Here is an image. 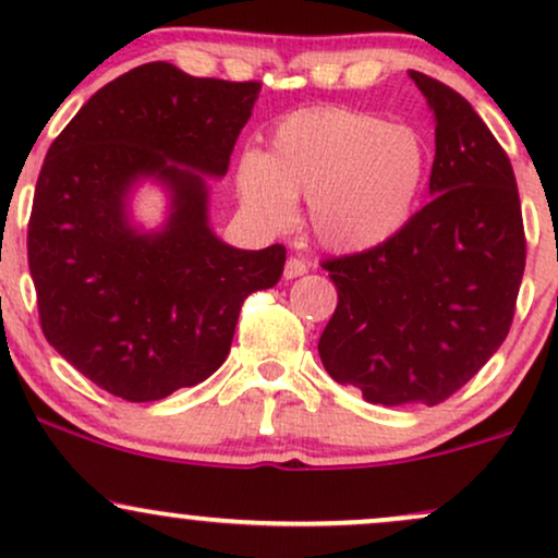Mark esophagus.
I'll return each mask as SVG.
<instances>
[{
    "instance_id": "esophagus-1",
    "label": "esophagus",
    "mask_w": 558,
    "mask_h": 558,
    "mask_svg": "<svg viewBox=\"0 0 558 558\" xmlns=\"http://www.w3.org/2000/svg\"><path fill=\"white\" fill-rule=\"evenodd\" d=\"M310 272V262H304L301 257H291L286 262V280H293V278H301V275Z\"/></svg>"
}]
</instances>
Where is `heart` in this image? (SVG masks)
I'll list each match as a JSON object with an SVG mask.
<instances>
[{"label":"heart","mask_w":558,"mask_h":558,"mask_svg":"<svg viewBox=\"0 0 558 558\" xmlns=\"http://www.w3.org/2000/svg\"><path fill=\"white\" fill-rule=\"evenodd\" d=\"M427 146L414 128L351 107L301 110L275 128L270 155L239 162V194L267 228L310 202V226L325 246L356 252L388 241L412 220L427 181Z\"/></svg>","instance_id":"heart-1"}]
</instances>
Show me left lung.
<instances>
[{
	"label": "left lung",
	"mask_w": 558,
	"mask_h": 558,
	"mask_svg": "<svg viewBox=\"0 0 558 558\" xmlns=\"http://www.w3.org/2000/svg\"><path fill=\"white\" fill-rule=\"evenodd\" d=\"M409 75L435 114L433 198L388 241L323 262L338 306L319 360L383 407H433L480 373L509 336L527 254L501 144L462 94Z\"/></svg>",
	"instance_id": "1"
}]
</instances>
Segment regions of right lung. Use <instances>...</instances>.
<instances>
[{"instance_id": "right-lung-1", "label": "right lung", "mask_w": 558, "mask_h": 558, "mask_svg": "<svg viewBox=\"0 0 558 558\" xmlns=\"http://www.w3.org/2000/svg\"><path fill=\"white\" fill-rule=\"evenodd\" d=\"M257 81L194 78L149 62L99 88L49 146L28 220L47 341L125 401H159L226 362L241 304L283 275L286 246L243 252L207 220L205 175H226ZM141 177L171 191L157 234L126 222Z\"/></svg>"}]
</instances>
